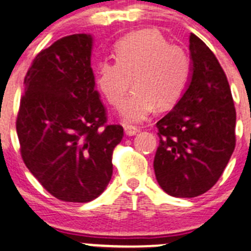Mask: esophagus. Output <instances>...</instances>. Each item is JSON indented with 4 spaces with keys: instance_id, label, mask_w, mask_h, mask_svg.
I'll list each match as a JSON object with an SVG mask.
<instances>
[{
    "instance_id": "1",
    "label": "esophagus",
    "mask_w": 251,
    "mask_h": 251,
    "mask_svg": "<svg viewBox=\"0 0 251 251\" xmlns=\"http://www.w3.org/2000/svg\"><path fill=\"white\" fill-rule=\"evenodd\" d=\"M137 132H139V128L135 127V126H131V125L125 126V134L127 135V136H132V135H136Z\"/></svg>"
}]
</instances>
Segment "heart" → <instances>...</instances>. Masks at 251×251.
<instances>
[{
	"label": "heart",
	"mask_w": 251,
	"mask_h": 251,
	"mask_svg": "<svg viewBox=\"0 0 251 251\" xmlns=\"http://www.w3.org/2000/svg\"><path fill=\"white\" fill-rule=\"evenodd\" d=\"M116 60L100 61L95 83L105 100L119 109L130 87L134 91L121 110L124 120L141 123L157 107L179 101L190 80V58L181 47L169 45L156 30L144 28L123 37L115 46Z\"/></svg>",
	"instance_id": "obj_1"
}]
</instances>
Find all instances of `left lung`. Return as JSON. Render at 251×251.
Wrapping results in <instances>:
<instances>
[{"label": "left lung", "instance_id": "1", "mask_svg": "<svg viewBox=\"0 0 251 251\" xmlns=\"http://www.w3.org/2000/svg\"><path fill=\"white\" fill-rule=\"evenodd\" d=\"M193 76L174 109L157 121L153 170L166 194L195 198L220 179L235 149L236 111L224 70L209 47L190 35Z\"/></svg>", "mask_w": 251, "mask_h": 251}]
</instances>
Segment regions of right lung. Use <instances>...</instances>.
I'll use <instances>...</instances> for the list:
<instances>
[{
    "label": "right lung",
    "mask_w": 251,
    "mask_h": 251,
    "mask_svg": "<svg viewBox=\"0 0 251 251\" xmlns=\"http://www.w3.org/2000/svg\"><path fill=\"white\" fill-rule=\"evenodd\" d=\"M92 37L66 36L33 58L25 76L16 130L27 169L58 200L89 202L112 176L124 136L107 115L91 69Z\"/></svg>",
    "instance_id": "obj_1"
}]
</instances>
